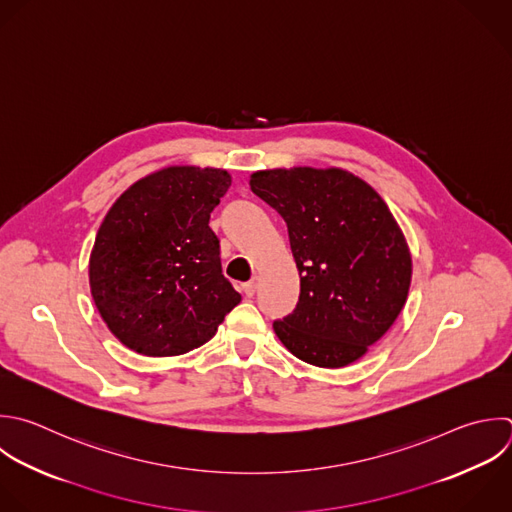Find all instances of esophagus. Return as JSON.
I'll return each mask as SVG.
<instances>
[{
    "mask_svg": "<svg viewBox=\"0 0 512 512\" xmlns=\"http://www.w3.org/2000/svg\"><path fill=\"white\" fill-rule=\"evenodd\" d=\"M244 294H246L248 298H252V296L256 294V280H250V282L244 284Z\"/></svg>",
    "mask_w": 512,
    "mask_h": 512,
    "instance_id": "esophagus-1",
    "label": "esophagus"
}]
</instances>
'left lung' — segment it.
I'll use <instances>...</instances> for the list:
<instances>
[{
    "mask_svg": "<svg viewBox=\"0 0 512 512\" xmlns=\"http://www.w3.org/2000/svg\"><path fill=\"white\" fill-rule=\"evenodd\" d=\"M250 188L284 218L300 272L298 304L274 322L276 336L320 368L362 358L394 324L412 276L408 244L386 202L340 168L262 170Z\"/></svg>",
    "mask_w": 512,
    "mask_h": 512,
    "instance_id": "left-lung-1",
    "label": "left lung"
}]
</instances>
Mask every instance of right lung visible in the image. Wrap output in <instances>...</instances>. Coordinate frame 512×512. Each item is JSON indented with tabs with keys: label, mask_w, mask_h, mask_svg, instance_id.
Here are the masks:
<instances>
[{
	"label": "right lung",
	"mask_w": 512,
	"mask_h": 512,
	"mask_svg": "<svg viewBox=\"0 0 512 512\" xmlns=\"http://www.w3.org/2000/svg\"><path fill=\"white\" fill-rule=\"evenodd\" d=\"M226 170L170 166L132 184L106 214L90 256V288L110 332L144 356L208 342L242 300L222 274L208 226Z\"/></svg>",
	"instance_id": "obj_1"
}]
</instances>
